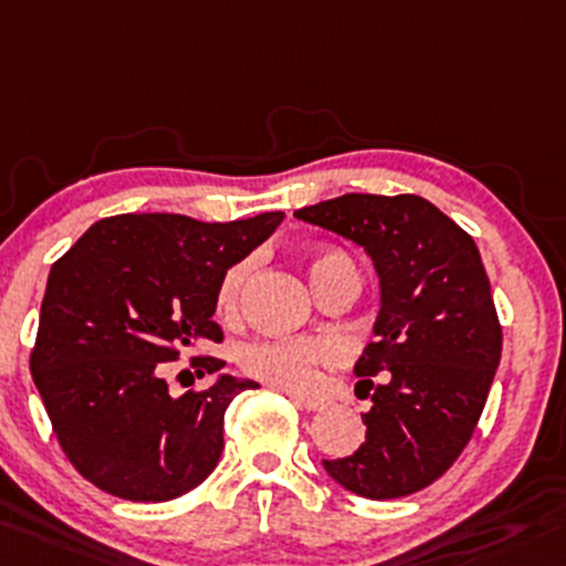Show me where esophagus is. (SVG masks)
<instances>
[{
  "label": "esophagus",
  "instance_id": "1",
  "mask_svg": "<svg viewBox=\"0 0 566 566\" xmlns=\"http://www.w3.org/2000/svg\"><path fill=\"white\" fill-rule=\"evenodd\" d=\"M293 398V403L295 407H301V409H308V412H317V409H323L325 407V401L323 398H306V396H290Z\"/></svg>",
  "mask_w": 566,
  "mask_h": 566
}]
</instances>
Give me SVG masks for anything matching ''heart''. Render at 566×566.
I'll list each match as a JSON object with an SVG mask.
<instances>
[{"instance_id": "heart-1", "label": "heart", "mask_w": 566, "mask_h": 566, "mask_svg": "<svg viewBox=\"0 0 566 566\" xmlns=\"http://www.w3.org/2000/svg\"><path fill=\"white\" fill-rule=\"evenodd\" d=\"M338 254H319L312 260V273L331 263ZM249 263H238L222 276L217 290V312L233 319L241 303V290L247 282ZM342 358V347L331 338H263L252 342L238 353L241 368L263 382L287 392H312L319 385V368Z\"/></svg>"}]
</instances>
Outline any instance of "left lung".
Here are the masks:
<instances>
[{
  "label": "left lung",
  "instance_id": "1",
  "mask_svg": "<svg viewBox=\"0 0 566 566\" xmlns=\"http://www.w3.org/2000/svg\"><path fill=\"white\" fill-rule=\"evenodd\" d=\"M295 217L358 243L379 279L374 342L353 368L371 390L366 442L323 469L358 496H409L467 448L502 358L483 260L472 235L418 195L347 192ZM385 370L389 382L374 386Z\"/></svg>",
  "mask_w": 566,
  "mask_h": 566
}]
</instances>
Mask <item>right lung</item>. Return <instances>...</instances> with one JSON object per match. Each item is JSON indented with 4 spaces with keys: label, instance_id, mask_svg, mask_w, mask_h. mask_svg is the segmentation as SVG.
<instances>
[{
    "label": "right lung",
    "instance_id": "obj_1",
    "mask_svg": "<svg viewBox=\"0 0 566 566\" xmlns=\"http://www.w3.org/2000/svg\"><path fill=\"white\" fill-rule=\"evenodd\" d=\"M282 219L118 213L53 263L32 377L59 444L88 483L129 502H170L217 469L224 409L258 382L219 374V358H195L211 388L174 396L165 363L222 342L213 323L219 282Z\"/></svg>",
    "mask_w": 566,
    "mask_h": 566
}]
</instances>
